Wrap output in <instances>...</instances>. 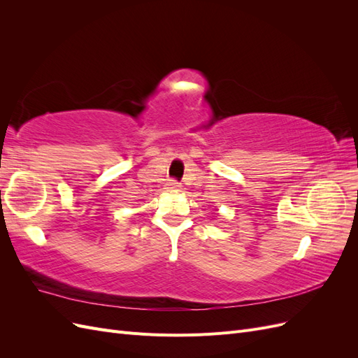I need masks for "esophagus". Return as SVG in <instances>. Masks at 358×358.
Masks as SVG:
<instances>
[{"mask_svg": "<svg viewBox=\"0 0 358 358\" xmlns=\"http://www.w3.org/2000/svg\"><path fill=\"white\" fill-rule=\"evenodd\" d=\"M179 187H180V183H179V182H176V180H170V182H167L166 189L173 192V191H178V189H179Z\"/></svg>", "mask_w": 358, "mask_h": 358, "instance_id": "1", "label": "esophagus"}]
</instances>
